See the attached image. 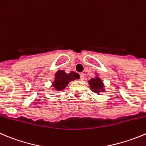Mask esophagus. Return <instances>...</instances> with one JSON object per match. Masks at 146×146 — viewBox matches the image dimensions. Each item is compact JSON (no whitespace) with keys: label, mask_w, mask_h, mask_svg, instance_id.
Masks as SVG:
<instances>
[{"label":"esophagus","mask_w":146,"mask_h":146,"mask_svg":"<svg viewBox=\"0 0 146 146\" xmlns=\"http://www.w3.org/2000/svg\"><path fill=\"white\" fill-rule=\"evenodd\" d=\"M84 79H85V74H84V73H81L80 74V80H83Z\"/></svg>","instance_id":"obj_1"}]
</instances>
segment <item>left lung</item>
Returning <instances> with one entry per match:
<instances>
[{"label":"left lung","instance_id":"1","mask_svg":"<svg viewBox=\"0 0 146 146\" xmlns=\"http://www.w3.org/2000/svg\"><path fill=\"white\" fill-rule=\"evenodd\" d=\"M88 84L90 85V89L93 90V93L99 94L101 92H105V88H104V85L101 79L98 75L96 77L90 79L88 81Z\"/></svg>","mask_w":146,"mask_h":146}]
</instances>
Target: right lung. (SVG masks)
Masks as SVG:
<instances>
[{
  "mask_svg": "<svg viewBox=\"0 0 146 146\" xmlns=\"http://www.w3.org/2000/svg\"><path fill=\"white\" fill-rule=\"evenodd\" d=\"M78 79V74L74 72L66 73L64 70H58L55 74L54 82H52V85L56 91H61L66 88L71 81Z\"/></svg>",
  "mask_w": 146,
  "mask_h": 146,
  "instance_id": "add662e5",
  "label": "right lung"
}]
</instances>
